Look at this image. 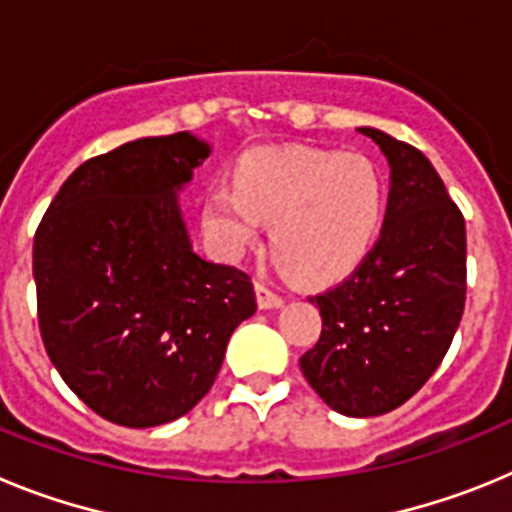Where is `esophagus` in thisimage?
<instances>
[{"label":"esophagus","mask_w":512,"mask_h":512,"mask_svg":"<svg viewBox=\"0 0 512 512\" xmlns=\"http://www.w3.org/2000/svg\"><path fill=\"white\" fill-rule=\"evenodd\" d=\"M256 302H259L261 310H269V307H279L284 302V297L279 295L277 289H271L269 284L256 282Z\"/></svg>","instance_id":"34e87169"}]
</instances>
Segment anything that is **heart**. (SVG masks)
Listing matches in <instances>:
<instances>
[{
	"label": "heart",
	"mask_w": 512,
	"mask_h": 512,
	"mask_svg": "<svg viewBox=\"0 0 512 512\" xmlns=\"http://www.w3.org/2000/svg\"><path fill=\"white\" fill-rule=\"evenodd\" d=\"M233 187L207 192L205 225L228 253L259 241L271 223V248L300 282L343 277L377 241L387 212V182L374 158L330 148H253L235 164Z\"/></svg>",
	"instance_id": "heart-1"
}]
</instances>
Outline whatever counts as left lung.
I'll list each match as a JSON object with an SVG mask.
<instances>
[{
	"mask_svg": "<svg viewBox=\"0 0 512 512\" xmlns=\"http://www.w3.org/2000/svg\"><path fill=\"white\" fill-rule=\"evenodd\" d=\"M392 166L382 235L320 307L318 343L302 374L330 408L372 418L400 408L449 351L467 300V225L431 161L374 128Z\"/></svg>",
	"mask_w": 512,
	"mask_h": 512,
	"instance_id": "obj_1",
	"label": "left lung"
}]
</instances>
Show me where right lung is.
<instances>
[{
  "label": "right lung",
  "instance_id": "obj_1",
  "mask_svg": "<svg viewBox=\"0 0 512 512\" xmlns=\"http://www.w3.org/2000/svg\"><path fill=\"white\" fill-rule=\"evenodd\" d=\"M207 153L174 133L89 158L35 230L43 346L74 395L110 423L153 428L189 413L233 330L256 312L251 277L194 253L176 205Z\"/></svg>",
  "mask_w": 512,
  "mask_h": 512
}]
</instances>
